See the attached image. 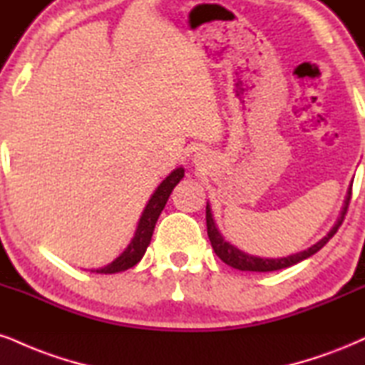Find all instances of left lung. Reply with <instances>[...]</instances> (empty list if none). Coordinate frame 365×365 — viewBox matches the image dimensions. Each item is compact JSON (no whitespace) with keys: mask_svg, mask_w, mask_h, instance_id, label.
I'll use <instances>...</instances> for the list:
<instances>
[{"mask_svg":"<svg viewBox=\"0 0 365 365\" xmlns=\"http://www.w3.org/2000/svg\"><path fill=\"white\" fill-rule=\"evenodd\" d=\"M350 195H352V185L349 187V192H346L345 200H344V207L340 210V216L336 217L335 225L331 226V230L327 232V236H323L318 243H314L313 247H309L308 250H302L299 253L289 255V257H280V258H265V257H255V255L245 253L241 252L240 248H236L235 245H231L230 241H226L222 238V235L219 232L216 221L212 217V210H210V205L207 202V207H205V221H207V235L210 240V245H212L214 252L226 265L232 267L236 270H245V272H274V270H280V269H287V267L296 265L306 258H309L311 255H314L316 252H319L324 245L328 243L333 238V235L338 231V227L341 226L344 222V217L346 214V207H349L350 202Z\"/></svg>","mask_w":365,"mask_h":365,"instance_id":"obj_1","label":"left lung"}]
</instances>
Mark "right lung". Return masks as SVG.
Instances as JSON below:
<instances>
[{"label":"right lung","mask_w":365,"mask_h":365,"mask_svg":"<svg viewBox=\"0 0 365 365\" xmlns=\"http://www.w3.org/2000/svg\"><path fill=\"white\" fill-rule=\"evenodd\" d=\"M183 175H185V170L182 166H178V168L171 171L168 177L156 187V190L149 197L143 214H140L133 240L127 245L124 252L118 255L115 260L108 263V265L102 267V269H91V272H96V274H117V272H124L130 269V267L138 265L140 258L146 253L149 243H151V236L153 231H155L156 221L160 217L161 210L165 209L171 190L177 187V183L183 178Z\"/></svg>","instance_id":"add662e5"}]
</instances>
